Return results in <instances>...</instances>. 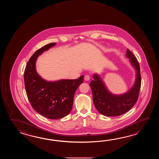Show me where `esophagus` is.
<instances>
[{
	"label": "esophagus",
	"mask_w": 159,
	"mask_h": 159,
	"mask_svg": "<svg viewBox=\"0 0 159 159\" xmlns=\"http://www.w3.org/2000/svg\"><path fill=\"white\" fill-rule=\"evenodd\" d=\"M84 78L85 81H89V80H90V77L89 75H86L84 76Z\"/></svg>",
	"instance_id": "esophagus-1"
}]
</instances>
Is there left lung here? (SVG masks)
Returning <instances> with one entry per match:
<instances>
[{
  "instance_id": "obj_1",
  "label": "left lung",
  "mask_w": 159,
  "mask_h": 159,
  "mask_svg": "<svg viewBox=\"0 0 159 159\" xmlns=\"http://www.w3.org/2000/svg\"><path fill=\"white\" fill-rule=\"evenodd\" d=\"M126 57L136 71V79L132 88L122 94H112L108 90L101 77L95 73L90 86L92 90L93 99L95 108L102 115L116 116L125 114L134 106L138 98L141 86L140 66L134 55L127 49Z\"/></svg>"
}]
</instances>
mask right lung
I'll return each instance as SVG.
<instances>
[{
	"label": "right lung",
	"mask_w": 159,
	"mask_h": 159,
	"mask_svg": "<svg viewBox=\"0 0 159 159\" xmlns=\"http://www.w3.org/2000/svg\"><path fill=\"white\" fill-rule=\"evenodd\" d=\"M47 44L34 52L24 71V84L27 97L36 111L51 119L62 118L71 111L75 92L84 81V75L75 80H45L36 70L37 57L54 47Z\"/></svg>",
	"instance_id": "obj_1"
}]
</instances>
